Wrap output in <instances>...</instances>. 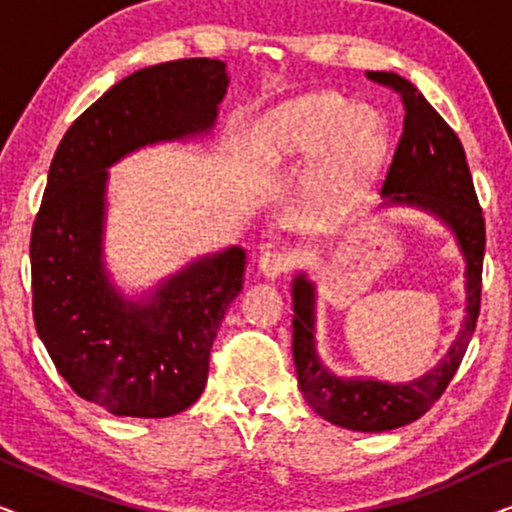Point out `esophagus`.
Wrapping results in <instances>:
<instances>
[{"label": "esophagus", "mask_w": 512, "mask_h": 512, "mask_svg": "<svg viewBox=\"0 0 512 512\" xmlns=\"http://www.w3.org/2000/svg\"><path fill=\"white\" fill-rule=\"evenodd\" d=\"M289 265H291L289 254L279 249L263 251L261 258H258V270H261V275L268 279H277L282 272L289 270Z\"/></svg>", "instance_id": "esophagus-1"}]
</instances>
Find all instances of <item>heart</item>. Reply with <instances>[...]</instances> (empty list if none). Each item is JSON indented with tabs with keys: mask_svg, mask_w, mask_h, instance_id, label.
I'll use <instances>...</instances> for the list:
<instances>
[{
	"mask_svg": "<svg viewBox=\"0 0 512 512\" xmlns=\"http://www.w3.org/2000/svg\"><path fill=\"white\" fill-rule=\"evenodd\" d=\"M324 146L319 188L356 200L382 165L387 130L377 111L354 107L331 90L307 93L270 109L256 125L254 149L265 165L307 158Z\"/></svg>",
	"mask_w": 512,
	"mask_h": 512,
	"instance_id": "obj_1",
	"label": "heart"
}]
</instances>
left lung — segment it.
Masks as SVG:
<instances>
[{
    "mask_svg": "<svg viewBox=\"0 0 512 512\" xmlns=\"http://www.w3.org/2000/svg\"><path fill=\"white\" fill-rule=\"evenodd\" d=\"M368 79L401 93L405 107L403 135L384 179L380 209L410 207L431 214L452 230L466 263V317L459 335L436 368L417 380L398 384L375 377H340L321 361L317 352V286L305 272H296L293 277V363L303 398L331 424L361 433H380L422 417L443 396L464 359L480 312L485 219L464 146L450 125L403 76L368 72Z\"/></svg>",
    "mask_w": 512,
    "mask_h": 512,
    "instance_id": "8db88e82",
    "label": "left lung"
}]
</instances>
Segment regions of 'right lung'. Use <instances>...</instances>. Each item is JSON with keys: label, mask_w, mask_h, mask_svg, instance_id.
<instances>
[{"label": "right lung", "mask_w": 512, "mask_h": 512, "mask_svg": "<svg viewBox=\"0 0 512 512\" xmlns=\"http://www.w3.org/2000/svg\"><path fill=\"white\" fill-rule=\"evenodd\" d=\"M228 81L226 62L209 58L139 69L76 118L48 170L30 242L34 326L69 387L111 415L172 417L198 401L247 254H205L125 296L104 265L109 167L209 135Z\"/></svg>", "instance_id": "right-lung-1"}]
</instances>
